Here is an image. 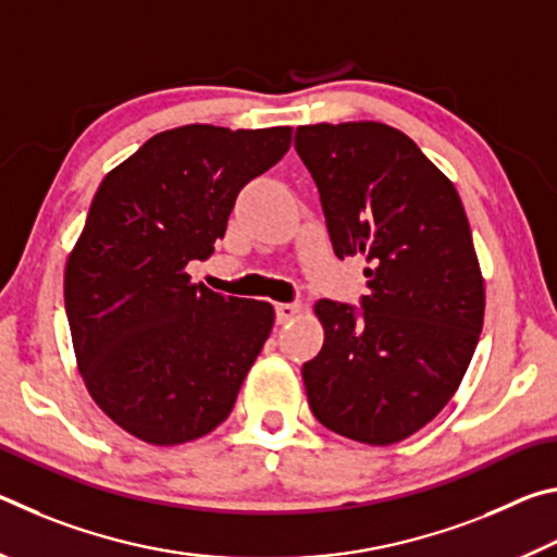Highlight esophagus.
Segmentation results:
<instances>
[{
	"mask_svg": "<svg viewBox=\"0 0 557 557\" xmlns=\"http://www.w3.org/2000/svg\"><path fill=\"white\" fill-rule=\"evenodd\" d=\"M297 312H299L297 301H285V305H275V319H277V324L292 322V319H295Z\"/></svg>",
	"mask_w": 557,
	"mask_h": 557,
	"instance_id": "1",
	"label": "esophagus"
}]
</instances>
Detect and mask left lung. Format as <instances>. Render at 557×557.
<instances>
[{
    "label": "left lung",
    "mask_w": 557,
    "mask_h": 557,
    "mask_svg": "<svg viewBox=\"0 0 557 557\" xmlns=\"http://www.w3.org/2000/svg\"><path fill=\"white\" fill-rule=\"evenodd\" d=\"M336 258L363 256L361 301L319 299L324 346L301 366L314 418L363 445L425 428L465 379L484 280L455 184L381 122L297 127Z\"/></svg>",
    "instance_id": "1"
}]
</instances>
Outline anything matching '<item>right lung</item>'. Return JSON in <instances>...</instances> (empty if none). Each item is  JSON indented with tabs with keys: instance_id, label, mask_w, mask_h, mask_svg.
<instances>
[{
	"instance_id": "add662e5",
	"label": "right lung",
	"mask_w": 557,
	"mask_h": 557,
	"mask_svg": "<svg viewBox=\"0 0 557 557\" xmlns=\"http://www.w3.org/2000/svg\"><path fill=\"white\" fill-rule=\"evenodd\" d=\"M292 127L159 132L102 178L65 265L83 381L102 412L149 445H182L228 418L275 324L270 301L194 285L240 188L275 166Z\"/></svg>"
}]
</instances>
